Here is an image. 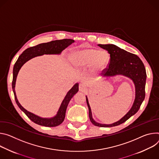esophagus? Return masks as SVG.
Wrapping results in <instances>:
<instances>
[{
	"instance_id": "1",
	"label": "esophagus",
	"mask_w": 159,
	"mask_h": 159,
	"mask_svg": "<svg viewBox=\"0 0 159 159\" xmlns=\"http://www.w3.org/2000/svg\"><path fill=\"white\" fill-rule=\"evenodd\" d=\"M88 88L86 86V85L84 83H81L80 85H79V90L80 92H84L87 90Z\"/></svg>"
}]
</instances>
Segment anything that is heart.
<instances>
[{
	"mask_svg": "<svg viewBox=\"0 0 159 159\" xmlns=\"http://www.w3.org/2000/svg\"><path fill=\"white\" fill-rule=\"evenodd\" d=\"M109 59V56L106 51L88 48L75 53L74 64L78 68L92 66L93 70L96 72L104 69L108 64Z\"/></svg>",
	"mask_w": 159,
	"mask_h": 159,
	"instance_id": "heart-1",
	"label": "heart"
}]
</instances>
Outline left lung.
Returning <instances> with one entry per match:
<instances>
[{
	"mask_svg": "<svg viewBox=\"0 0 159 159\" xmlns=\"http://www.w3.org/2000/svg\"><path fill=\"white\" fill-rule=\"evenodd\" d=\"M98 45L107 50L110 54L108 67L103 70V76H113L117 75H122L131 78L135 85L136 97L131 109L121 119L111 125L100 124L93 119L89 100L86 96L87 105L89 109V118L92 124L96 126L103 128L116 126L126 122L135 114L144 100L147 79L146 70L143 62L136 55L121 49L115 45L99 44Z\"/></svg>",
	"mask_w": 159,
	"mask_h": 159,
	"instance_id": "8db88e82",
	"label": "left lung"
}]
</instances>
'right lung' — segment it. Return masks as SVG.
<instances>
[{"instance_id": "1", "label": "right lung", "mask_w": 159, "mask_h": 159, "mask_svg": "<svg viewBox=\"0 0 159 159\" xmlns=\"http://www.w3.org/2000/svg\"><path fill=\"white\" fill-rule=\"evenodd\" d=\"M74 42L75 40L72 39H62L59 40H53L47 43H40L36 46L31 47L26 49L22 53L14 66L12 88L16 102L20 109L28 116V117L33 122L39 125L46 127H55L61 124L64 120L66 109L70 100L79 90V84L78 83H76L72 89L67 92L61 105L57 115L55 117L50 119L42 118L26 111L21 106L17 100L15 92V84L17 74H18L19 70L22 66L30 59L43 54H59L64 49Z\"/></svg>"}]
</instances>
